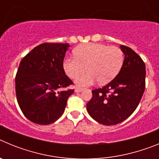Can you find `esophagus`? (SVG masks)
<instances>
[{"mask_svg":"<svg viewBox=\"0 0 159 159\" xmlns=\"http://www.w3.org/2000/svg\"><path fill=\"white\" fill-rule=\"evenodd\" d=\"M82 91H84V88H75V92H81Z\"/></svg>","mask_w":159,"mask_h":159,"instance_id":"34e87169","label":"esophagus"}]
</instances>
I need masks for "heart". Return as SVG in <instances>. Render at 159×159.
Instances as JSON below:
<instances>
[{
  "instance_id": "obj_1",
  "label": "heart",
  "mask_w": 159,
  "mask_h": 159,
  "mask_svg": "<svg viewBox=\"0 0 159 159\" xmlns=\"http://www.w3.org/2000/svg\"><path fill=\"white\" fill-rule=\"evenodd\" d=\"M74 53L75 57H66L63 66L70 78L87 68L86 73L75 80L80 87L90 86L97 80L100 84L109 83L119 74L124 62V53L119 48L102 43H85L76 48Z\"/></svg>"
}]
</instances>
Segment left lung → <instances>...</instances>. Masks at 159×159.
<instances>
[{
	"label": "left lung",
	"instance_id": "left-lung-1",
	"mask_svg": "<svg viewBox=\"0 0 159 159\" xmlns=\"http://www.w3.org/2000/svg\"><path fill=\"white\" fill-rule=\"evenodd\" d=\"M123 67L109 84L92 91L87 110L95 121L111 126L122 123L135 111L145 90L146 66L130 48L120 45Z\"/></svg>",
	"mask_w": 159,
	"mask_h": 159
}]
</instances>
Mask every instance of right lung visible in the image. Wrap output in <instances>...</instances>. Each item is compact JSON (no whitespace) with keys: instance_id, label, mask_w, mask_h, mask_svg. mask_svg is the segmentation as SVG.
Listing matches in <instances>:
<instances>
[{"instance_id":"add662e5","label":"right lung","mask_w":159,"mask_h":159,"mask_svg":"<svg viewBox=\"0 0 159 159\" xmlns=\"http://www.w3.org/2000/svg\"><path fill=\"white\" fill-rule=\"evenodd\" d=\"M68 43H43L28 53L16 75L17 102L32 123L48 125L56 122L65 110L73 84L63 67ZM64 89V90H63Z\"/></svg>"}]
</instances>
